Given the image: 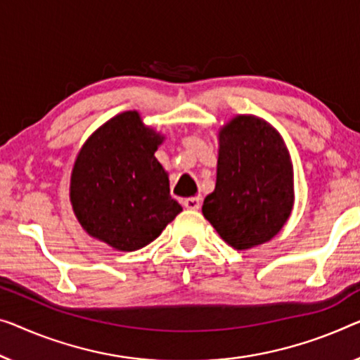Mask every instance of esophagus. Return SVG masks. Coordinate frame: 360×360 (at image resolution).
<instances>
[{"label":"esophagus","instance_id":"34e87169","mask_svg":"<svg viewBox=\"0 0 360 360\" xmlns=\"http://www.w3.org/2000/svg\"><path fill=\"white\" fill-rule=\"evenodd\" d=\"M200 202H202L200 197H189L184 200V207L187 210H198V208H200Z\"/></svg>","mask_w":360,"mask_h":360}]
</instances>
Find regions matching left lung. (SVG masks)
<instances>
[{"instance_id":"left-lung-1","label":"left lung","mask_w":360,"mask_h":360,"mask_svg":"<svg viewBox=\"0 0 360 360\" xmlns=\"http://www.w3.org/2000/svg\"><path fill=\"white\" fill-rule=\"evenodd\" d=\"M292 165L271 126L236 116L219 131L217 186L202 213L238 250L270 240L292 210Z\"/></svg>"}]
</instances>
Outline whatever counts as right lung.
Returning <instances> with one entry per match:
<instances>
[{
  "label": "right lung",
  "instance_id": "obj_1",
  "mask_svg": "<svg viewBox=\"0 0 360 360\" xmlns=\"http://www.w3.org/2000/svg\"><path fill=\"white\" fill-rule=\"evenodd\" d=\"M162 142L137 111L115 116L85 142L74 163L71 203L90 236L132 252L157 239L182 210L155 158Z\"/></svg>",
  "mask_w": 360,
  "mask_h": 360
}]
</instances>
